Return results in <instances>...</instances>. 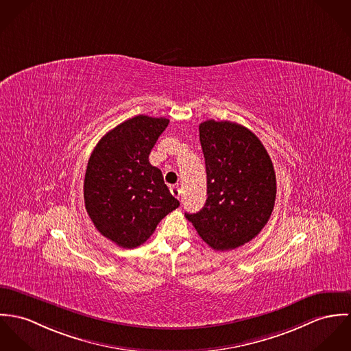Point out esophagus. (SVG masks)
Segmentation results:
<instances>
[{
	"instance_id": "esophagus-1",
	"label": "esophagus",
	"mask_w": 351,
	"mask_h": 351,
	"mask_svg": "<svg viewBox=\"0 0 351 351\" xmlns=\"http://www.w3.org/2000/svg\"><path fill=\"white\" fill-rule=\"evenodd\" d=\"M171 194L173 195L175 197H178V199H180V195H182V190L178 187V186H172L171 189Z\"/></svg>"
}]
</instances>
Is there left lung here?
<instances>
[{
	"mask_svg": "<svg viewBox=\"0 0 351 351\" xmlns=\"http://www.w3.org/2000/svg\"><path fill=\"white\" fill-rule=\"evenodd\" d=\"M206 161L207 199L186 213L202 239L215 250H232L263 230L276 200L272 160L258 137L230 121L199 125Z\"/></svg>",
	"mask_w": 351,
	"mask_h": 351,
	"instance_id": "8db88e82",
	"label": "left lung"
}]
</instances>
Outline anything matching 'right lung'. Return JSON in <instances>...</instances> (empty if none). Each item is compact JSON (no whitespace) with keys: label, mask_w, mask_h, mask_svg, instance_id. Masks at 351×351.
Segmentation results:
<instances>
[{"label":"right lung","mask_w":351,"mask_h":351,"mask_svg":"<svg viewBox=\"0 0 351 351\" xmlns=\"http://www.w3.org/2000/svg\"><path fill=\"white\" fill-rule=\"evenodd\" d=\"M169 119L144 114L108 132L87 162L83 196L97 230L121 247L144 243L158 222L179 207L149 154Z\"/></svg>","instance_id":"right-lung-1"}]
</instances>
